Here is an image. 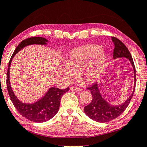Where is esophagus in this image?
I'll list each match as a JSON object with an SVG mask.
<instances>
[{
  "label": "esophagus",
  "instance_id": "obj_1",
  "mask_svg": "<svg viewBox=\"0 0 147 147\" xmlns=\"http://www.w3.org/2000/svg\"><path fill=\"white\" fill-rule=\"evenodd\" d=\"M70 90L71 91H81V89L80 87H71Z\"/></svg>",
  "mask_w": 147,
  "mask_h": 147
}]
</instances>
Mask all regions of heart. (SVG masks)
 I'll return each instance as SVG.
<instances>
[{"label":"heart","instance_id":"b5f03b06","mask_svg":"<svg viewBox=\"0 0 147 147\" xmlns=\"http://www.w3.org/2000/svg\"><path fill=\"white\" fill-rule=\"evenodd\" d=\"M107 54L102 47L96 45H87L74 48L69 52L62 72L67 80L80 76L87 83H94L99 80L105 71Z\"/></svg>","mask_w":147,"mask_h":147}]
</instances>
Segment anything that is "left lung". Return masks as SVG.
Listing matches in <instances>:
<instances>
[{
    "mask_svg": "<svg viewBox=\"0 0 147 147\" xmlns=\"http://www.w3.org/2000/svg\"><path fill=\"white\" fill-rule=\"evenodd\" d=\"M112 40L114 45L113 58L117 59L119 58H125L129 60L134 71V90L129 97L123 103L118 105H112L108 102L101 95L99 91L98 85L97 83L92 85L91 87L87 88L91 91L92 99L91 103L85 107L84 112L88 117L97 122H108L116 118L119 115L122 114L123 112L128 107L132 96L134 94L135 83H136V73L135 67L133 60L132 56L127 47L120 40L117 38L112 37Z\"/></svg>",
    "mask_w": 147,
    "mask_h": 147,
    "instance_id": "1",
    "label": "left lung"
}]
</instances>
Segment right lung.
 I'll return each mask as SVG.
<instances>
[{
  "label": "right lung",
  "instance_id": "obj_1",
  "mask_svg": "<svg viewBox=\"0 0 147 147\" xmlns=\"http://www.w3.org/2000/svg\"><path fill=\"white\" fill-rule=\"evenodd\" d=\"M48 40L43 37H33L26 39L20 42L16 47L8 64L6 85L7 89L13 106L22 116L31 121L37 123L45 122L53 118L59 110L61 98L63 94L69 91V88L60 89L56 87H51L43 97L33 103H24L17 98L11 87L10 83V69L12 58L24 47L31 45H45Z\"/></svg>",
  "mask_w": 147,
  "mask_h": 147
}]
</instances>
